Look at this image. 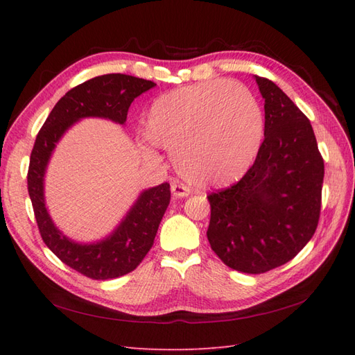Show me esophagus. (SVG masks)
<instances>
[{
  "instance_id": "34e87169",
  "label": "esophagus",
  "mask_w": 355,
  "mask_h": 355,
  "mask_svg": "<svg viewBox=\"0 0 355 355\" xmlns=\"http://www.w3.org/2000/svg\"><path fill=\"white\" fill-rule=\"evenodd\" d=\"M171 194H173L175 198H185L189 196V189L185 185L173 182V184H171Z\"/></svg>"
}]
</instances>
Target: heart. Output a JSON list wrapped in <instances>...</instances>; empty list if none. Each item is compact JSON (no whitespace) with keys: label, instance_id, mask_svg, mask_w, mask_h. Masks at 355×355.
<instances>
[{"label":"heart","instance_id":"heart-1","mask_svg":"<svg viewBox=\"0 0 355 355\" xmlns=\"http://www.w3.org/2000/svg\"><path fill=\"white\" fill-rule=\"evenodd\" d=\"M149 141L173 154L180 176L197 187L239 180L259 153L263 114L239 83L213 80L158 96L148 108Z\"/></svg>","mask_w":355,"mask_h":355}]
</instances>
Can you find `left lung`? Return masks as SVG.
I'll list each match as a JSON object with an SVG mask.
<instances>
[{
    "mask_svg": "<svg viewBox=\"0 0 355 355\" xmlns=\"http://www.w3.org/2000/svg\"><path fill=\"white\" fill-rule=\"evenodd\" d=\"M265 139L254 163L228 188L211 192L207 239L232 270L263 274L292 261L313 239L321 210L324 161L306 115L271 80Z\"/></svg>",
    "mask_w": 355,
    "mask_h": 355,
    "instance_id": "1",
    "label": "left lung"
}]
</instances>
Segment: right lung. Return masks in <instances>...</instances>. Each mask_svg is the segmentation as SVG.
<instances>
[{"instance_id":"add662e5","label":"right lung","mask_w":355,"mask_h":355,"mask_svg":"<svg viewBox=\"0 0 355 355\" xmlns=\"http://www.w3.org/2000/svg\"><path fill=\"white\" fill-rule=\"evenodd\" d=\"M155 83L124 73H106L71 89L55 105L37 135L28 168V192L42 241L59 259L92 280H110L136 270L151 250L170 202L167 182L144 191L125 219L108 239L94 244L68 240L53 225L44 204L46 167L62 135L84 116H102L124 124L132 102Z\"/></svg>"}]
</instances>
